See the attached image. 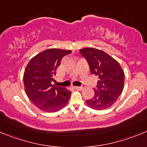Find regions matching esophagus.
<instances>
[{
    "label": "esophagus",
    "mask_w": 147,
    "mask_h": 147,
    "mask_svg": "<svg viewBox=\"0 0 147 147\" xmlns=\"http://www.w3.org/2000/svg\"><path fill=\"white\" fill-rule=\"evenodd\" d=\"M75 89H79V90H82L83 89V86H74Z\"/></svg>",
    "instance_id": "obj_1"
}]
</instances>
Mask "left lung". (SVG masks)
I'll use <instances>...</instances> for the list:
<instances>
[{
    "mask_svg": "<svg viewBox=\"0 0 147 147\" xmlns=\"http://www.w3.org/2000/svg\"><path fill=\"white\" fill-rule=\"evenodd\" d=\"M92 74L98 77L94 96L86 100L89 107L101 110L111 107L123 92L125 75L119 63L102 50L86 47L79 50Z\"/></svg>",
    "mask_w": 147,
    "mask_h": 147,
    "instance_id": "1",
    "label": "left lung"
}]
</instances>
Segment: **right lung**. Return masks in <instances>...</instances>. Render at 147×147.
I'll return each mask as SVG.
<instances>
[{
	"label": "right lung",
	"instance_id": "add662e5",
	"mask_svg": "<svg viewBox=\"0 0 147 147\" xmlns=\"http://www.w3.org/2000/svg\"><path fill=\"white\" fill-rule=\"evenodd\" d=\"M71 50L48 49L30 60L24 74L25 92L29 100L40 110L54 113L68 104L71 92L52 84L56 70L65 55Z\"/></svg>",
	"mask_w": 147,
	"mask_h": 147
}]
</instances>
